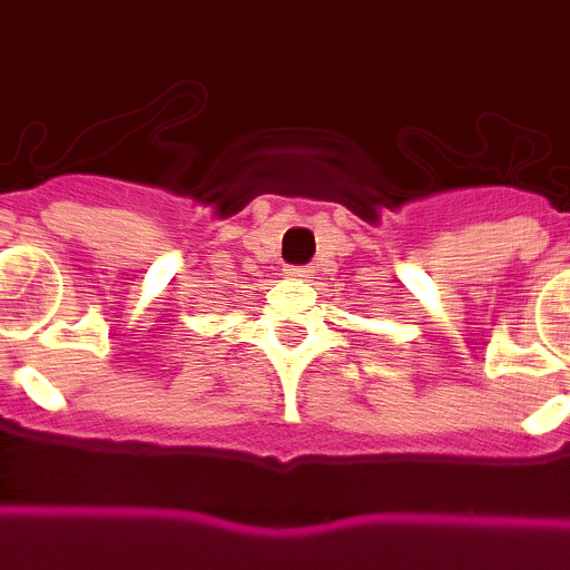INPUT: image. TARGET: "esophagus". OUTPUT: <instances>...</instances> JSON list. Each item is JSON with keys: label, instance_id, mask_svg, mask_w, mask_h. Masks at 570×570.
I'll use <instances>...</instances> for the list:
<instances>
[{"label": "esophagus", "instance_id": "esophagus-1", "mask_svg": "<svg viewBox=\"0 0 570 570\" xmlns=\"http://www.w3.org/2000/svg\"><path fill=\"white\" fill-rule=\"evenodd\" d=\"M306 273H309L306 267H289V275H295V278H306Z\"/></svg>", "mask_w": 570, "mask_h": 570}]
</instances>
